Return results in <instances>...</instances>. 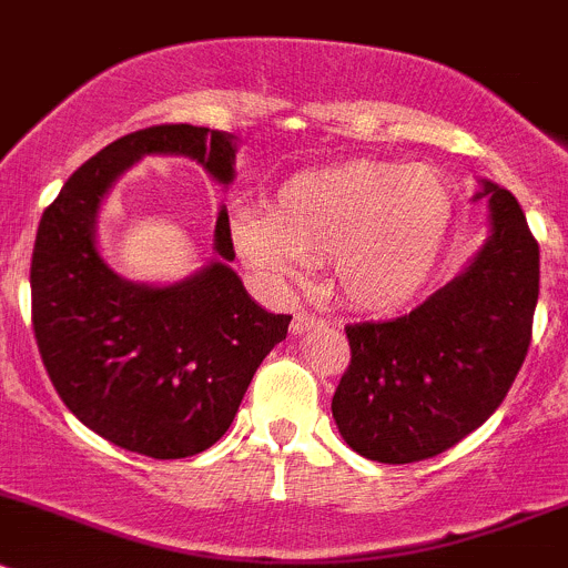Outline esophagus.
Wrapping results in <instances>:
<instances>
[{
    "label": "esophagus",
    "instance_id": "esophagus-1",
    "mask_svg": "<svg viewBox=\"0 0 568 568\" xmlns=\"http://www.w3.org/2000/svg\"><path fill=\"white\" fill-rule=\"evenodd\" d=\"M327 324V318L318 316V313H311V311H300L294 316V322H291V329L294 333H307V329H316V327H324Z\"/></svg>",
    "mask_w": 568,
    "mask_h": 568
}]
</instances>
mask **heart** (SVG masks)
I'll list each match as a JSON object with an SVG mask.
<instances>
[{
    "instance_id": "obj_1",
    "label": "heart",
    "mask_w": 568,
    "mask_h": 568,
    "mask_svg": "<svg viewBox=\"0 0 568 568\" xmlns=\"http://www.w3.org/2000/svg\"><path fill=\"white\" fill-rule=\"evenodd\" d=\"M453 224V185L438 169L349 161L291 178L268 216L241 213L233 235L252 266L288 277L329 263L346 305L388 311L433 277Z\"/></svg>"
}]
</instances>
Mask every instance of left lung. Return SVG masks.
I'll list each match as a JSON object with an SVG mask.
<instances>
[{
  "label": "left lung",
  "mask_w": 568,
  "mask_h": 568,
  "mask_svg": "<svg viewBox=\"0 0 568 568\" xmlns=\"http://www.w3.org/2000/svg\"><path fill=\"white\" fill-rule=\"evenodd\" d=\"M494 235L469 268L410 313L346 324L338 433L377 464H416L477 430L508 396L532 338L538 241L510 191L486 183Z\"/></svg>",
  "instance_id": "left-lung-1"
}]
</instances>
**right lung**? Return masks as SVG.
<instances>
[{
  "instance_id": "obj_1",
  "label": "right lung",
  "mask_w": 568,
  "mask_h": 568,
  "mask_svg": "<svg viewBox=\"0 0 568 568\" xmlns=\"http://www.w3.org/2000/svg\"><path fill=\"white\" fill-rule=\"evenodd\" d=\"M150 152L200 161L233 180V135L194 124L130 132L82 163L43 211L32 250V329L63 405L85 427L158 460L205 453L230 430L263 357L291 316L250 300L233 261L227 211L219 213L224 261L172 288L121 280L93 244L97 207L113 180Z\"/></svg>"
}]
</instances>
